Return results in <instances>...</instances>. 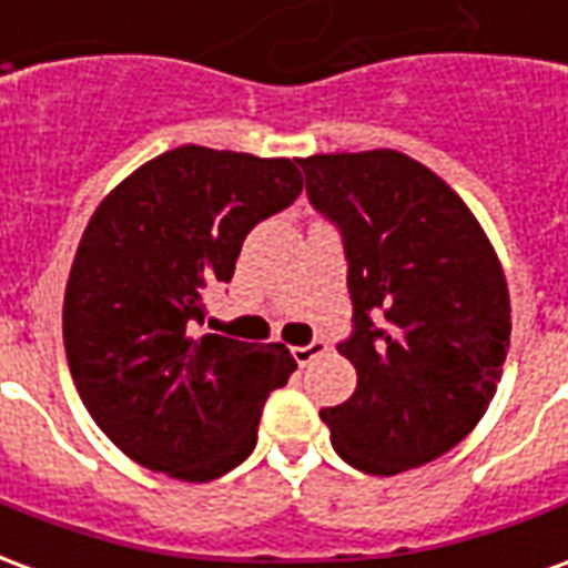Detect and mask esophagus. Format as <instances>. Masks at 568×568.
<instances>
[{
  "label": "esophagus",
  "instance_id": "1",
  "mask_svg": "<svg viewBox=\"0 0 568 568\" xmlns=\"http://www.w3.org/2000/svg\"><path fill=\"white\" fill-rule=\"evenodd\" d=\"M325 353H328V344H325L322 337H313L307 346H295V349H292V358H295L297 365L304 368V365H310L313 358L325 356Z\"/></svg>",
  "mask_w": 568,
  "mask_h": 568
}]
</instances>
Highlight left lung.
<instances>
[{
    "label": "left lung",
    "instance_id": "obj_1",
    "mask_svg": "<svg viewBox=\"0 0 568 568\" xmlns=\"http://www.w3.org/2000/svg\"><path fill=\"white\" fill-rule=\"evenodd\" d=\"M313 210L344 243L356 393L325 407L337 456L398 475L456 447L496 395L511 341L505 273L450 185L402 151L313 154Z\"/></svg>",
    "mask_w": 568,
    "mask_h": 568
}]
</instances>
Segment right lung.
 Here are the masks:
<instances>
[{
    "mask_svg": "<svg viewBox=\"0 0 568 568\" xmlns=\"http://www.w3.org/2000/svg\"><path fill=\"white\" fill-rule=\"evenodd\" d=\"M301 187L288 158L182 145L97 206L69 273L63 344L88 414L133 463L203 484L255 450L261 407L295 358L194 325L248 231Z\"/></svg>",
    "mask_w": 568,
    "mask_h": 568,
    "instance_id": "1",
    "label": "right lung"
}]
</instances>
